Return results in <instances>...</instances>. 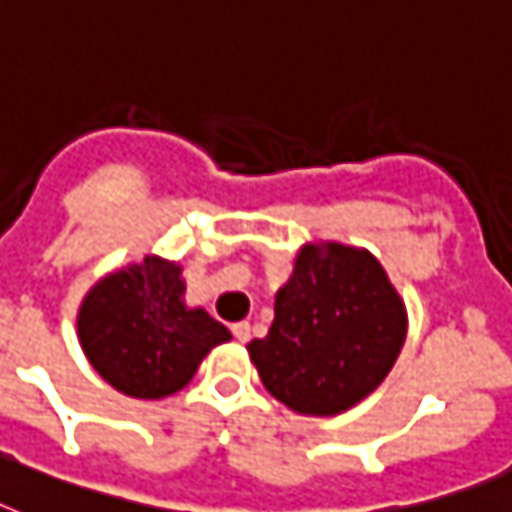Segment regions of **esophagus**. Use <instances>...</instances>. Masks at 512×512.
<instances>
[{"mask_svg":"<svg viewBox=\"0 0 512 512\" xmlns=\"http://www.w3.org/2000/svg\"><path fill=\"white\" fill-rule=\"evenodd\" d=\"M231 331H234V336L239 339V342H247L249 336H252V328H249L247 321H239L231 326Z\"/></svg>","mask_w":512,"mask_h":512,"instance_id":"obj_1","label":"esophagus"}]
</instances>
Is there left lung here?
Returning a JSON list of instances; mask_svg holds the SVG:
<instances>
[{
  "mask_svg": "<svg viewBox=\"0 0 512 512\" xmlns=\"http://www.w3.org/2000/svg\"><path fill=\"white\" fill-rule=\"evenodd\" d=\"M405 336V302L368 249L310 242L276 292L268 336L252 339L247 352L278 402L331 418L376 392Z\"/></svg>",
  "mask_w": 512,
  "mask_h": 512,
  "instance_id": "1",
  "label": "left lung"
}]
</instances>
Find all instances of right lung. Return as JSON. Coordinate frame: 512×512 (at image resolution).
Here are the masks:
<instances>
[{"label":"right lung","instance_id":"add662e5","mask_svg":"<svg viewBox=\"0 0 512 512\" xmlns=\"http://www.w3.org/2000/svg\"><path fill=\"white\" fill-rule=\"evenodd\" d=\"M184 268L144 255L91 286L78 307V342L91 368L134 400H162L189 384L207 352L231 339L205 307L186 305Z\"/></svg>","mask_w":512,"mask_h":512}]
</instances>
